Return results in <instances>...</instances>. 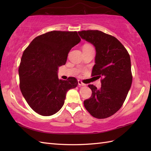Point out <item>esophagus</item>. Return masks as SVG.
Here are the masks:
<instances>
[{"mask_svg": "<svg viewBox=\"0 0 151 151\" xmlns=\"http://www.w3.org/2000/svg\"><path fill=\"white\" fill-rule=\"evenodd\" d=\"M78 85L80 86H86V84H84V83H82V82L81 81H80V80H78Z\"/></svg>", "mask_w": 151, "mask_h": 151, "instance_id": "34e87169", "label": "esophagus"}]
</instances>
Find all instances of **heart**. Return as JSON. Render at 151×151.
<instances>
[{
    "instance_id": "1",
    "label": "heart",
    "mask_w": 151,
    "mask_h": 151,
    "mask_svg": "<svg viewBox=\"0 0 151 151\" xmlns=\"http://www.w3.org/2000/svg\"><path fill=\"white\" fill-rule=\"evenodd\" d=\"M89 46H90V45H88V44H86L84 45V47H89Z\"/></svg>"
}]
</instances>
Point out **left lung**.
I'll use <instances>...</instances> for the list:
<instances>
[{
	"label": "left lung",
	"mask_w": 151,
	"mask_h": 151,
	"mask_svg": "<svg viewBox=\"0 0 151 151\" xmlns=\"http://www.w3.org/2000/svg\"><path fill=\"white\" fill-rule=\"evenodd\" d=\"M82 39L95 48V64L92 76L102 78L101 88L88 85L91 97L84 101L93 117L105 119L119 110L132 82L130 55L117 38L99 30L78 32Z\"/></svg>",
	"instance_id": "left-lung-1"
}]
</instances>
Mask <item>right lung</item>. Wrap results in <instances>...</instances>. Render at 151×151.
<instances>
[{
  "label": "right lung",
  "mask_w": 151,
  "mask_h": 151,
  "mask_svg": "<svg viewBox=\"0 0 151 151\" xmlns=\"http://www.w3.org/2000/svg\"><path fill=\"white\" fill-rule=\"evenodd\" d=\"M81 41L76 31H51L34 38L24 50L19 67L20 89L38 114L50 116L57 113L67 91L77 86L74 77L58 79V70L65 65L69 51Z\"/></svg>",
  "instance_id": "1"
}]
</instances>
